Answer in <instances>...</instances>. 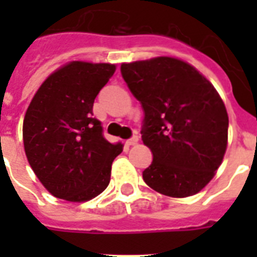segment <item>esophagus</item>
<instances>
[{"mask_svg":"<svg viewBox=\"0 0 257 257\" xmlns=\"http://www.w3.org/2000/svg\"><path fill=\"white\" fill-rule=\"evenodd\" d=\"M137 143H139V137L137 136H132L131 139H128V140L125 141V144L128 145V147H131V145H136Z\"/></svg>","mask_w":257,"mask_h":257,"instance_id":"1","label":"esophagus"}]
</instances>
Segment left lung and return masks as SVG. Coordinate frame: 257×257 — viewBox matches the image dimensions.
<instances>
[{"instance_id": "1", "label": "left lung", "mask_w": 257, "mask_h": 257, "mask_svg": "<svg viewBox=\"0 0 257 257\" xmlns=\"http://www.w3.org/2000/svg\"><path fill=\"white\" fill-rule=\"evenodd\" d=\"M121 76L144 110L141 139L153 155L145 183L171 197L201 191L227 149L228 114L219 93L193 66L172 57L122 64Z\"/></svg>"}]
</instances>
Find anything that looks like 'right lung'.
Segmentation results:
<instances>
[{"label":"right lung","mask_w":257,"mask_h":257,"mask_svg":"<svg viewBox=\"0 0 257 257\" xmlns=\"http://www.w3.org/2000/svg\"><path fill=\"white\" fill-rule=\"evenodd\" d=\"M116 66L73 61L46 78L22 126L30 167L53 196L88 201L108 187L122 145L110 144L93 117V102Z\"/></svg>","instance_id":"1"}]
</instances>
